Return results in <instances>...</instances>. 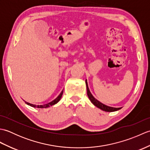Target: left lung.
Here are the masks:
<instances>
[{"label":"left lung","instance_id":"left-lung-1","mask_svg":"<svg viewBox=\"0 0 150 150\" xmlns=\"http://www.w3.org/2000/svg\"><path fill=\"white\" fill-rule=\"evenodd\" d=\"M86 84L88 96L89 98H90V101L95 105V106L98 108H100V109L102 110L105 111H108V112H112V111H115L119 110L120 109H121V108H113V107H110V106H106V105H105V104H104L103 103H101L100 102L97 100L96 98H95L93 96V95H92V94L91 93L90 90H89L87 80H86Z\"/></svg>","mask_w":150,"mask_h":150}]
</instances>
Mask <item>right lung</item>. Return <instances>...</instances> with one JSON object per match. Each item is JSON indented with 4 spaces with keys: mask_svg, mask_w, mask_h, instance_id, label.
Listing matches in <instances>:
<instances>
[{
    "mask_svg": "<svg viewBox=\"0 0 150 150\" xmlns=\"http://www.w3.org/2000/svg\"><path fill=\"white\" fill-rule=\"evenodd\" d=\"M63 94V90L61 91V93L59 94V95L58 97H57L55 99H54L53 101L50 102V103L46 104H44V105H35V104H30L29 103H27V102L25 101V103L26 104H27L28 105H29V106H31V107H34V108H48L50 106H52L53 105L57 104L58 102L60 100V98L62 97V95Z\"/></svg>",
    "mask_w": 150,
    "mask_h": 150,
    "instance_id": "add662e5",
    "label": "right lung"
}]
</instances>
